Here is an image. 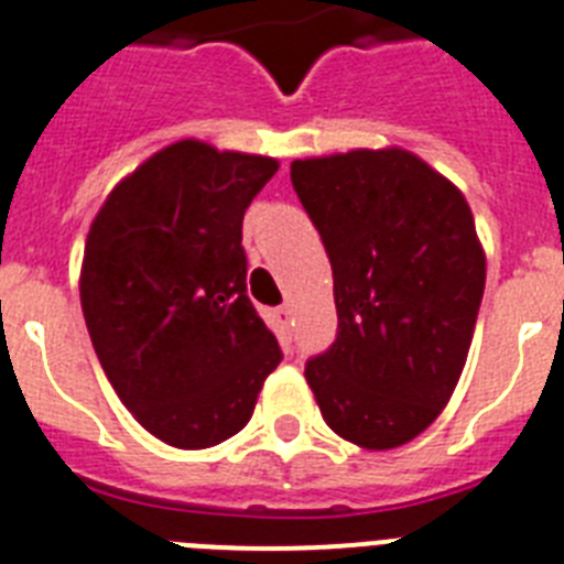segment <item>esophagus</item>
Here are the masks:
<instances>
[{
  "label": "esophagus",
  "mask_w": 564,
  "mask_h": 564,
  "mask_svg": "<svg viewBox=\"0 0 564 564\" xmlns=\"http://www.w3.org/2000/svg\"><path fill=\"white\" fill-rule=\"evenodd\" d=\"M274 321H278V326H281V333L283 335H290V326H292V310L286 304L278 306L274 310Z\"/></svg>",
  "instance_id": "1"
}]
</instances>
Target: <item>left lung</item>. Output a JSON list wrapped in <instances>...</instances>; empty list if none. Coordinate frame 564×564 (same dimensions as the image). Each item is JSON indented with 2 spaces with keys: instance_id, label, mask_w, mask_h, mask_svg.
Returning <instances> with one entry per match:
<instances>
[{
  "instance_id": "8db88e82",
  "label": "left lung",
  "mask_w": 564,
  "mask_h": 564,
  "mask_svg": "<svg viewBox=\"0 0 564 564\" xmlns=\"http://www.w3.org/2000/svg\"><path fill=\"white\" fill-rule=\"evenodd\" d=\"M292 186L338 310V338L306 364V384L340 438L401 447L442 415L470 352L487 274L470 206L399 145L292 160Z\"/></svg>"
}]
</instances>
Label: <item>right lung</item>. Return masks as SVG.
Returning <instances> with one entry per match:
<instances>
[{
    "instance_id": "add662e5",
    "label": "right lung",
    "mask_w": 564,
    "mask_h": 564,
    "mask_svg": "<svg viewBox=\"0 0 564 564\" xmlns=\"http://www.w3.org/2000/svg\"><path fill=\"white\" fill-rule=\"evenodd\" d=\"M278 160L177 140L108 192L79 301L113 392L154 438L206 451L246 427L281 349L246 295L243 215Z\"/></svg>"
}]
</instances>
